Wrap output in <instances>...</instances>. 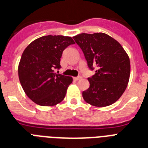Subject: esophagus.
<instances>
[{
  "label": "esophagus",
  "instance_id": "1",
  "mask_svg": "<svg viewBox=\"0 0 148 148\" xmlns=\"http://www.w3.org/2000/svg\"><path fill=\"white\" fill-rule=\"evenodd\" d=\"M82 79V77L79 75V76H77V77H74L73 78V79L75 80V81H78V80H79V79Z\"/></svg>",
  "mask_w": 148,
  "mask_h": 148
}]
</instances>
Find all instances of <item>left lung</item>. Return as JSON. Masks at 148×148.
<instances>
[{"label": "left lung", "instance_id": "8db88e82", "mask_svg": "<svg viewBox=\"0 0 148 148\" xmlns=\"http://www.w3.org/2000/svg\"><path fill=\"white\" fill-rule=\"evenodd\" d=\"M73 38L89 69H95V75L88 79L90 86L82 92L84 100L99 107L115 103L124 93L130 76V60L125 50L104 33H82Z\"/></svg>", "mask_w": 148, "mask_h": 148}]
</instances>
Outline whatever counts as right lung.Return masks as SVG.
I'll list each match as a JSON object with an SVG mask.
<instances>
[{"mask_svg": "<svg viewBox=\"0 0 148 148\" xmlns=\"http://www.w3.org/2000/svg\"><path fill=\"white\" fill-rule=\"evenodd\" d=\"M75 42L71 37L47 35L29 44L23 51L18 74L28 97L41 106L60 103L73 78L55 73L60 69L63 51Z\"/></svg>", "mask_w": 148, "mask_h": 148, "instance_id": "obj_1", "label": "right lung"}]
</instances>
